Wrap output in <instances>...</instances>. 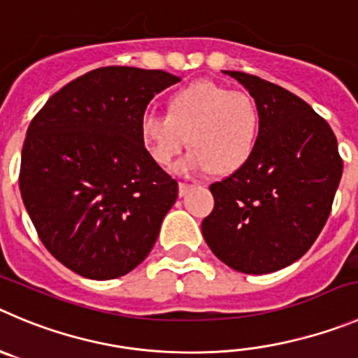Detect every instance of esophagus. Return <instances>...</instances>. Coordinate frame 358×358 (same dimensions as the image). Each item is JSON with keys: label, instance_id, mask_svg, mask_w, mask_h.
Instances as JSON below:
<instances>
[{"label": "esophagus", "instance_id": "34e87169", "mask_svg": "<svg viewBox=\"0 0 358 358\" xmlns=\"http://www.w3.org/2000/svg\"><path fill=\"white\" fill-rule=\"evenodd\" d=\"M190 187H192V185H190V183L180 182V183H178V194H180V196H185L187 192H189V190H190Z\"/></svg>", "mask_w": 358, "mask_h": 358}]
</instances>
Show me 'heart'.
Instances as JSON below:
<instances>
[{
  "instance_id": "b5f03b06",
  "label": "heart",
  "mask_w": 358,
  "mask_h": 358,
  "mask_svg": "<svg viewBox=\"0 0 358 358\" xmlns=\"http://www.w3.org/2000/svg\"><path fill=\"white\" fill-rule=\"evenodd\" d=\"M262 116L249 93L231 92L213 81H198L169 96L168 115L146 113L139 134L152 159L169 168L189 143L178 164L182 175H201L210 168L229 175L250 159L258 146Z\"/></svg>"
}]
</instances>
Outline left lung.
<instances>
[{
	"mask_svg": "<svg viewBox=\"0 0 358 358\" xmlns=\"http://www.w3.org/2000/svg\"><path fill=\"white\" fill-rule=\"evenodd\" d=\"M262 116L258 146L229 176L210 185L201 224L213 255L243 273H270L302 258L322 233L343 175L329 123L300 96L243 72Z\"/></svg>",
	"mask_w": 358,
	"mask_h": 358,
	"instance_id": "obj_1",
	"label": "left lung"
}]
</instances>
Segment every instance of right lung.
Masks as SVG:
<instances>
[{
  "mask_svg": "<svg viewBox=\"0 0 358 358\" xmlns=\"http://www.w3.org/2000/svg\"><path fill=\"white\" fill-rule=\"evenodd\" d=\"M180 78L102 66L63 86L26 132L22 201L59 263L96 280L122 277L150 255L178 183L139 134L150 100Z\"/></svg>",
  "mask_w": 358,
  "mask_h": 358,
  "instance_id": "obj_1",
  "label": "right lung"
}]
</instances>
